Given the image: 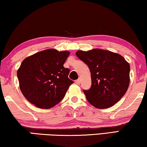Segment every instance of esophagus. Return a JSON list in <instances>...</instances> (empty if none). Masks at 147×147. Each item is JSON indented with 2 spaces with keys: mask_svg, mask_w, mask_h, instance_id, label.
Segmentation results:
<instances>
[{
  "mask_svg": "<svg viewBox=\"0 0 147 147\" xmlns=\"http://www.w3.org/2000/svg\"><path fill=\"white\" fill-rule=\"evenodd\" d=\"M75 83H76V84H79L80 83V80L79 79V78H78V80H75Z\"/></svg>",
  "mask_w": 147,
  "mask_h": 147,
  "instance_id": "34e87169",
  "label": "esophagus"
}]
</instances>
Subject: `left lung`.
<instances>
[{
	"mask_svg": "<svg viewBox=\"0 0 147 147\" xmlns=\"http://www.w3.org/2000/svg\"><path fill=\"white\" fill-rule=\"evenodd\" d=\"M76 55L91 74V87L83 90L88 102L97 109H107L119 102L130 82V65L125 59L119 54L97 49L78 51Z\"/></svg>",
	"mask_w": 147,
	"mask_h": 147,
	"instance_id": "left-lung-1",
	"label": "left lung"
}]
</instances>
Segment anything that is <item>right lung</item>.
Returning <instances> with one entry per match:
<instances>
[{
    "instance_id": "add662e5",
    "label": "right lung",
    "mask_w": 147,
    "mask_h": 147,
    "mask_svg": "<svg viewBox=\"0 0 147 147\" xmlns=\"http://www.w3.org/2000/svg\"><path fill=\"white\" fill-rule=\"evenodd\" d=\"M69 51L47 49L27 57L17 71L20 88L30 103L41 109H50L63 100L73 80L64 63Z\"/></svg>"
}]
</instances>
